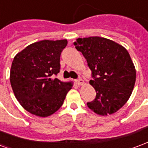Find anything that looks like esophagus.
Listing matches in <instances>:
<instances>
[{"mask_svg": "<svg viewBox=\"0 0 148 148\" xmlns=\"http://www.w3.org/2000/svg\"><path fill=\"white\" fill-rule=\"evenodd\" d=\"M75 82H76V83L78 84L79 86H82L83 83H84V82H83V79H79V80H76Z\"/></svg>", "mask_w": 148, "mask_h": 148, "instance_id": "obj_1", "label": "esophagus"}]
</instances>
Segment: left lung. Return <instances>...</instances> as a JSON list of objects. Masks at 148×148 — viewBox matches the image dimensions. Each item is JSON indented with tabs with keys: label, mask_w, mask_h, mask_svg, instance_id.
I'll list each match as a JSON object with an SVG mask.
<instances>
[{
	"label": "left lung",
	"mask_w": 148,
	"mask_h": 148,
	"mask_svg": "<svg viewBox=\"0 0 148 148\" xmlns=\"http://www.w3.org/2000/svg\"><path fill=\"white\" fill-rule=\"evenodd\" d=\"M74 45L86 59L94 77L90 84L96 97L87 106L102 116L114 114L130 97L136 82V69L129 52L115 41L100 36L76 39Z\"/></svg>",
	"instance_id": "obj_1"
}]
</instances>
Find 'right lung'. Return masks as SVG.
<instances>
[{"mask_svg":"<svg viewBox=\"0 0 148 148\" xmlns=\"http://www.w3.org/2000/svg\"><path fill=\"white\" fill-rule=\"evenodd\" d=\"M67 40L29 44L14 58L10 71L12 90L19 104L33 115L47 117L63 104L73 82L52 79L60 69V56Z\"/></svg>","mask_w":148,"mask_h":148,"instance_id":"obj_1","label":"right lung"}]
</instances>
